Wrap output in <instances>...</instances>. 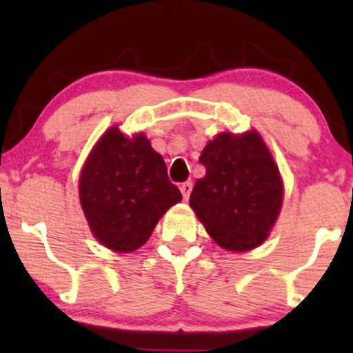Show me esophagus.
Instances as JSON below:
<instances>
[{"mask_svg":"<svg viewBox=\"0 0 353 353\" xmlns=\"http://www.w3.org/2000/svg\"><path fill=\"white\" fill-rule=\"evenodd\" d=\"M180 190H181L183 199L188 201V199H190V194H191V191H192V183H191V181L183 183V185L180 186Z\"/></svg>","mask_w":353,"mask_h":353,"instance_id":"obj_1","label":"esophagus"}]
</instances>
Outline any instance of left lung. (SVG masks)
Masks as SVG:
<instances>
[{
	"label": "left lung",
	"instance_id": "1",
	"mask_svg": "<svg viewBox=\"0 0 353 353\" xmlns=\"http://www.w3.org/2000/svg\"><path fill=\"white\" fill-rule=\"evenodd\" d=\"M199 162L205 176L196 181L190 205L207 233L236 252L267 239L283 202L276 163L257 133H221L207 144Z\"/></svg>",
	"mask_w": 353,
	"mask_h": 353
}]
</instances>
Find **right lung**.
Here are the masks:
<instances>
[{
  "label": "right lung",
  "mask_w": 353,
  "mask_h": 353,
  "mask_svg": "<svg viewBox=\"0 0 353 353\" xmlns=\"http://www.w3.org/2000/svg\"><path fill=\"white\" fill-rule=\"evenodd\" d=\"M180 201L165 162L146 137L125 138L117 127L99 139L80 175V202L90 228L115 252L141 248L159 219Z\"/></svg>",
  "instance_id": "add662e5"
}]
</instances>
